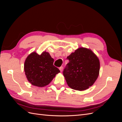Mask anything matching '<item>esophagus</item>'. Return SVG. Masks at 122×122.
Returning a JSON list of instances; mask_svg holds the SVG:
<instances>
[{"label":"esophagus","mask_w":122,"mask_h":122,"mask_svg":"<svg viewBox=\"0 0 122 122\" xmlns=\"http://www.w3.org/2000/svg\"><path fill=\"white\" fill-rule=\"evenodd\" d=\"M59 69H60V71L61 72L62 71V70H63V67H61L60 68H59Z\"/></svg>","instance_id":"34e87169"}]
</instances>
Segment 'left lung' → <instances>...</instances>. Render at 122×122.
Returning a JSON list of instances; mask_svg holds the SVG:
<instances>
[{
    "label": "left lung",
    "mask_w": 122,
    "mask_h": 122,
    "mask_svg": "<svg viewBox=\"0 0 122 122\" xmlns=\"http://www.w3.org/2000/svg\"><path fill=\"white\" fill-rule=\"evenodd\" d=\"M67 58L69 63L63 72L68 86L73 90H86L98 78L100 61L91 49L80 47Z\"/></svg>",
    "instance_id": "left-lung-1"
}]
</instances>
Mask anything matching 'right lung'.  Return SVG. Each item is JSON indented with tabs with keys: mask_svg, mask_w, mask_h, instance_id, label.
<instances>
[{
	"mask_svg": "<svg viewBox=\"0 0 122 122\" xmlns=\"http://www.w3.org/2000/svg\"><path fill=\"white\" fill-rule=\"evenodd\" d=\"M53 62L54 59L46 51H43L41 54L35 51L29 54L24 65L25 74L28 82L38 87H44L49 84L60 72L53 65Z\"/></svg>",
	"mask_w": 122,
	"mask_h": 122,
	"instance_id": "obj_1",
	"label": "right lung"
}]
</instances>
